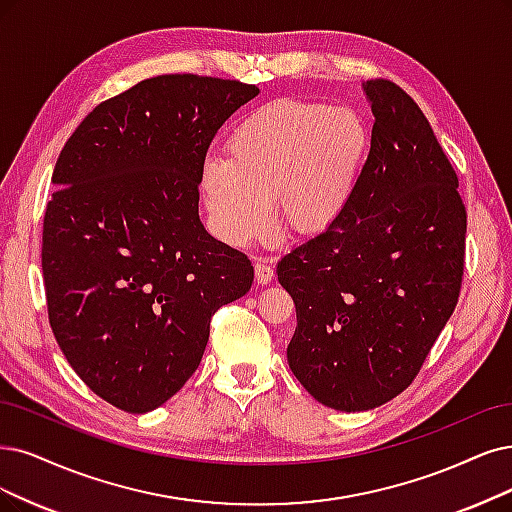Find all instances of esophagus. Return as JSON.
<instances>
[{"label":"esophagus","instance_id":"34e87169","mask_svg":"<svg viewBox=\"0 0 512 512\" xmlns=\"http://www.w3.org/2000/svg\"><path fill=\"white\" fill-rule=\"evenodd\" d=\"M272 278H274V268L266 259H257L255 261V280L259 282V285H268V282H272Z\"/></svg>","mask_w":512,"mask_h":512}]
</instances>
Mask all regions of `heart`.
<instances>
[{
	"instance_id": "heart-1",
	"label": "heart",
	"mask_w": 512,
	"mask_h": 512,
	"mask_svg": "<svg viewBox=\"0 0 512 512\" xmlns=\"http://www.w3.org/2000/svg\"><path fill=\"white\" fill-rule=\"evenodd\" d=\"M369 149L361 113L306 99H276L246 113L227 156L202 166V194L217 236L246 246L270 227V202L299 234L325 230L348 204Z\"/></svg>"
}]
</instances>
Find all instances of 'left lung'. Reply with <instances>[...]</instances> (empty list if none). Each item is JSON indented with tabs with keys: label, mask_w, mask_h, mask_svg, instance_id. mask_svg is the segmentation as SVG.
<instances>
[{
	"label": "left lung",
	"mask_w": 512,
	"mask_h": 512,
	"mask_svg": "<svg viewBox=\"0 0 512 512\" xmlns=\"http://www.w3.org/2000/svg\"><path fill=\"white\" fill-rule=\"evenodd\" d=\"M363 88L375 122L354 192L276 268L297 312L289 367L337 411L380 407L415 380L464 276L456 170L401 86L377 78Z\"/></svg>",
	"instance_id": "1"
}]
</instances>
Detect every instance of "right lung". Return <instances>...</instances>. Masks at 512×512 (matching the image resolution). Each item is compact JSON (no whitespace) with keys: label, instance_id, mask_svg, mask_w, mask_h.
<instances>
[{"label":"right lung","instance_id":"obj_1","mask_svg":"<svg viewBox=\"0 0 512 512\" xmlns=\"http://www.w3.org/2000/svg\"><path fill=\"white\" fill-rule=\"evenodd\" d=\"M259 88L170 73L94 107L56 160L42 270L52 333L82 382L147 413L198 369L213 314L253 285L244 253L204 230L206 151Z\"/></svg>","mask_w":512,"mask_h":512}]
</instances>
